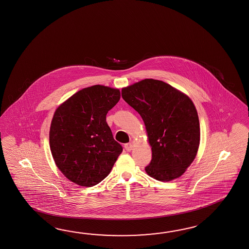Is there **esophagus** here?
I'll return each instance as SVG.
<instances>
[{
  "instance_id": "obj_1",
  "label": "esophagus",
  "mask_w": 249,
  "mask_h": 249,
  "mask_svg": "<svg viewBox=\"0 0 249 249\" xmlns=\"http://www.w3.org/2000/svg\"><path fill=\"white\" fill-rule=\"evenodd\" d=\"M124 148H125V150H127V151H131V150H133V145L131 142H129V143L124 144Z\"/></svg>"
}]
</instances>
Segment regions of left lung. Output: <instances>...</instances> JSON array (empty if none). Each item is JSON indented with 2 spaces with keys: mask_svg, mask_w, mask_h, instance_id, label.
<instances>
[{
  "mask_svg": "<svg viewBox=\"0 0 249 249\" xmlns=\"http://www.w3.org/2000/svg\"><path fill=\"white\" fill-rule=\"evenodd\" d=\"M144 122L152 159L146 173L159 181L181 177L196 157L200 124L192 99L168 83L144 79L122 89Z\"/></svg>",
  "mask_w": 249,
  "mask_h": 249,
  "instance_id": "left-lung-1",
  "label": "left lung"
}]
</instances>
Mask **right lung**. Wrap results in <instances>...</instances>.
Wrapping results in <instances>:
<instances>
[{
    "label": "right lung",
    "instance_id": "right-lung-1",
    "mask_svg": "<svg viewBox=\"0 0 249 249\" xmlns=\"http://www.w3.org/2000/svg\"><path fill=\"white\" fill-rule=\"evenodd\" d=\"M120 96L118 89L94 85L73 94L54 111L49 131L53 159L76 185L100 183L123 151L106 121Z\"/></svg>",
    "mask_w": 249,
    "mask_h": 249
}]
</instances>
